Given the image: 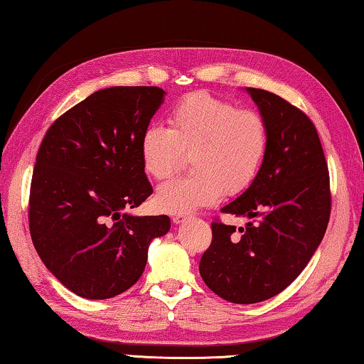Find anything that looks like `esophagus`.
Listing matches in <instances>:
<instances>
[{"mask_svg": "<svg viewBox=\"0 0 364 364\" xmlns=\"http://www.w3.org/2000/svg\"><path fill=\"white\" fill-rule=\"evenodd\" d=\"M186 215H173V218H171V220H173V223H181L183 220H186Z\"/></svg>", "mask_w": 364, "mask_h": 364, "instance_id": "1", "label": "esophagus"}]
</instances>
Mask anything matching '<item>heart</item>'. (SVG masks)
I'll return each instance as SVG.
<instances>
[{
	"mask_svg": "<svg viewBox=\"0 0 364 364\" xmlns=\"http://www.w3.org/2000/svg\"><path fill=\"white\" fill-rule=\"evenodd\" d=\"M168 129L151 124L142 131L139 154L144 171L166 180L191 155L194 175L161 184L154 203L166 213L193 212L222 196L245 193L261 173L270 146L267 119L255 109L191 94L171 107Z\"/></svg>",
	"mask_w": 364,
	"mask_h": 364,
	"instance_id": "1",
	"label": "heart"
}]
</instances>
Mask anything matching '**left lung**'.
Wrapping results in <instances>:
<instances>
[{
  "label": "left lung",
  "mask_w": 364,
  "mask_h": 364,
  "mask_svg": "<svg viewBox=\"0 0 364 364\" xmlns=\"http://www.w3.org/2000/svg\"><path fill=\"white\" fill-rule=\"evenodd\" d=\"M246 90L267 119L269 154L256 181L222 207L250 222L238 230L212 222L199 264L205 285L238 304L284 291L313 257L331 217L327 161L313 121L272 92Z\"/></svg>",
  "instance_id": "obj_1"
}]
</instances>
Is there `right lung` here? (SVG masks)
<instances>
[{"label": "right lung", "mask_w": 364, "mask_h": 364, "mask_svg": "<svg viewBox=\"0 0 364 364\" xmlns=\"http://www.w3.org/2000/svg\"><path fill=\"white\" fill-rule=\"evenodd\" d=\"M159 87L97 90L50 126L33 168L28 227L42 262L76 295L107 299L139 280L149 245L170 217H136L152 194L142 131L164 103Z\"/></svg>", "instance_id": "1"}]
</instances>
